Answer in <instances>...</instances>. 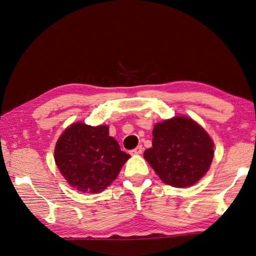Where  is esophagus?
Masks as SVG:
<instances>
[{
    "label": "esophagus",
    "mask_w": 256,
    "mask_h": 256,
    "mask_svg": "<svg viewBox=\"0 0 256 256\" xmlns=\"http://www.w3.org/2000/svg\"><path fill=\"white\" fill-rule=\"evenodd\" d=\"M142 152H143L142 145H138V146H136L134 150H132V151H130L131 155H140V154H142Z\"/></svg>",
    "instance_id": "esophagus-1"
}]
</instances>
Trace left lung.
I'll return each mask as SVG.
<instances>
[{
  "label": "left lung",
  "mask_w": 256,
  "mask_h": 256,
  "mask_svg": "<svg viewBox=\"0 0 256 256\" xmlns=\"http://www.w3.org/2000/svg\"><path fill=\"white\" fill-rule=\"evenodd\" d=\"M213 153L208 133L193 120L178 116L155 125L144 158L164 183L185 188L204 176Z\"/></svg>",
  "instance_id": "1"
}]
</instances>
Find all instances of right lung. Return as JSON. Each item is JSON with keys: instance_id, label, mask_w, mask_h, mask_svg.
<instances>
[{"instance_id": "right-lung-1", "label": "right lung", "mask_w": 256, "mask_h": 256, "mask_svg": "<svg viewBox=\"0 0 256 256\" xmlns=\"http://www.w3.org/2000/svg\"><path fill=\"white\" fill-rule=\"evenodd\" d=\"M55 163L71 186L98 193L108 188L130 158L106 125L75 123L65 130L55 145Z\"/></svg>"}]
</instances>
